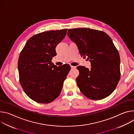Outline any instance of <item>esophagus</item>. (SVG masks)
I'll return each mask as SVG.
<instances>
[{"mask_svg":"<svg viewBox=\"0 0 134 134\" xmlns=\"http://www.w3.org/2000/svg\"><path fill=\"white\" fill-rule=\"evenodd\" d=\"M70 66H71V69H76V66H75L71 65Z\"/></svg>","mask_w":134,"mask_h":134,"instance_id":"obj_1","label":"esophagus"}]
</instances>
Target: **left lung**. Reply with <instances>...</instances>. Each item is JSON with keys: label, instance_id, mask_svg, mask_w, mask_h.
<instances>
[{"label": "left lung", "instance_id": "8db88e82", "mask_svg": "<svg viewBox=\"0 0 134 134\" xmlns=\"http://www.w3.org/2000/svg\"><path fill=\"white\" fill-rule=\"evenodd\" d=\"M68 36L77 45L80 54L87 56L91 70L78 66L77 83L80 92L91 99L99 100L114 91L120 78V56L105 32L89 28L68 30Z\"/></svg>", "mask_w": 134, "mask_h": 134}]
</instances>
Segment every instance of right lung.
I'll list each match as a JSON object with an SVG mask.
<instances>
[{
    "mask_svg": "<svg viewBox=\"0 0 134 134\" xmlns=\"http://www.w3.org/2000/svg\"><path fill=\"white\" fill-rule=\"evenodd\" d=\"M68 29L36 34L30 38L18 60L19 81L25 93L39 103H49L60 94L71 68L57 66L52 62L56 47L65 37Z\"/></svg>",
    "mask_w": 134,
    "mask_h": 134,
    "instance_id": "right-lung-1",
    "label": "right lung"
}]
</instances>
